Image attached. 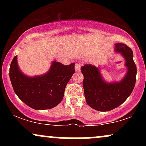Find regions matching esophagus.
<instances>
[{
	"label": "esophagus",
	"instance_id": "obj_1",
	"mask_svg": "<svg viewBox=\"0 0 146 146\" xmlns=\"http://www.w3.org/2000/svg\"><path fill=\"white\" fill-rule=\"evenodd\" d=\"M80 68H81V65L80 64L76 63L75 65V71H80Z\"/></svg>",
	"mask_w": 146,
	"mask_h": 146
}]
</instances>
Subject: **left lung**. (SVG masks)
I'll list each match as a JSON object with an SVG mask.
<instances>
[{"label":"left lung","instance_id":"8db88e82","mask_svg":"<svg viewBox=\"0 0 146 146\" xmlns=\"http://www.w3.org/2000/svg\"><path fill=\"white\" fill-rule=\"evenodd\" d=\"M115 51L125 59L127 72L119 82H107L100 68L92 64L81 67L84 75L83 87L87 104L98 111H110L123 104L130 96L136 82L137 67L131 48L122 43L115 44Z\"/></svg>","mask_w":146,"mask_h":146}]
</instances>
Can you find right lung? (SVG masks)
<instances>
[{"mask_svg": "<svg viewBox=\"0 0 146 146\" xmlns=\"http://www.w3.org/2000/svg\"><path fill=\"white\" fill-rule=\"evenodd\" d=\"M74 73L75 63L66 66L53 61L44 74L27 76L19 68L17 56L14 58L9 68V78L15 93L21 101L35 110L50 109L59 104Z\"/></svg>", "mask_w": 146, "mask_h": 146, "instance_id": "obj_1", "label": "right lung"}]
</instances>
